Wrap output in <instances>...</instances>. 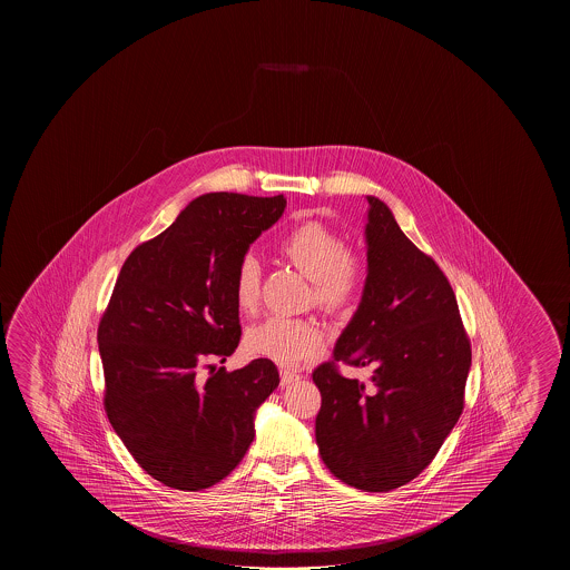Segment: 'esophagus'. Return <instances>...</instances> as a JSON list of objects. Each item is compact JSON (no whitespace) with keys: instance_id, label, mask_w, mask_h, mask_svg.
I'll list each match as a JSON object with an SVG mask.
<instances>
[{"instance_id":"esophagus-1","label":"esophagus","mask_w":570,"mask_h":570,"mask_svg":"<svg viewBox=\"0 0 570 570\" xmlns=\"http://www.w3.org/2000/svg\"><path fill=\"white\" fill-rule=\"evenodd\" d=\"M299 382V374L296 372H292V370H282L281 372V383L282 387H288L292 383Z\"/></svg>"}]
</instances>
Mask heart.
Instances as JSON below:
<instances>
[{"instance_id": "heart-1", "label": "heart", "mask_w": 570, "mask_h": 570, "mask_svg": "<svg viewBox=\"0 0 570 570\" xmlns=\"http://www.w3.org/2000/svg\"><path fill=\"white\" fill-rule=\"evenodd\" d=\"M278 250L312 281L314 304L327 312L350 308L364 286V262L345 250L336 233L320 223H302L284 234ZM234 302L253 314L261 302V264L244 256L234 276ZM324 345V330L308 317L272 316L250 327L246 350L276 364L294 365L308 360Z\"/></svg>"}]
</instances>
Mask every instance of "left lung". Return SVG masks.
I'll return each instance as SVG.
<instances>
[{
    "mask_svg": "<svg viewBox=\"0 0 570 570\" xmlns=\"http://www.w3.org/2000/svg\"><path fill=\"white\" fill-rule=\"evenodd\" d=\"M367 198V276L334 361L366 366L371 383L332 364L312 374L322 393L316 443L345 485L383 493L438 455L463 411L471 345L445 274L402 233L390 206Z\"/></svg>",
    "mask_w": 570,
    "mask_h": 570,
    "instance_id": "obj_1",
    "label": "left lung"
}]
</instances>
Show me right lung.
I'll list each match as a JSON object with an SVG mask.
<instances>
[{"label": "right lung", "mask_w": 570, "mask_h": 570, "mask_svg": "<svg viewBox=\"0 0 570 570\" xmlns=\"http://www.w3.org/2000/svg\"><path fill=\"white\" fill-rule=\"evenodd\" d=\"M284 208L282 195L198 196L122 264L97 332L105 411L163 485L200 491L225 479L253 443L256 410L281 383L266 357L234 372L206 365L208 377L200 370L238 347L234 276Z\"/></svg>", "instance_id": "right-lung-1"}]
</instances>
